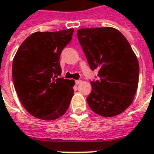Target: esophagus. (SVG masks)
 Instances as JSON below:
<instances>
[{
    "label": "esophagus",
    "instance_id": "1",
    "mask_svg": "<svg viewBox=\"0 0 154 154\" xmlns=\"http://www.w3.org/2000/svg\"><path fill=\"white\" fill-rule=\"evenodd\" d=\"M80 83H81V80H75V84H76V85H79V84H80Z\"/></svg>",
    "mask_w": 154,
    "mask_h": 154
}]
</instances>
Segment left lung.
<instances>
[{
  "label": "left lung",
  "instance_id": "8db88e82",
  "mask_svg": "<svg viewBox=\"0 0 154 154\" xmlns=\"http://www.w3.org/2000/svg\"><path fill=\"white\" fill-rule=\"evenodd\" d=\"M77 36L90 68L98 70L86 98L90 108L104 117L121 114L133 102L139 81V62L129 43L112 27L82 28Z\"/></svg>",
  "mask_w": 154,
  "mask_h": 154
}]
</instances>
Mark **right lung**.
I'll return each instance as SVG.
<instances>
[{
    "mask_svg": "<svg viewBox=\"0 0 154 154\" xmlns=\"http://www.w3.org/2000/svg\"><path fill=\"white\" fill-rule=\"evenodd\" d=\"M74 29L32 33L20 45L13 61L15 91L27 111L43 120L65 114L74 95V80L61 75L60 56Z\"/></svg>",
    "mask_w": 154,
    "mask_h": 154,
    "instance_id": "1",
    "label": "right lung"
}]
</instances>
